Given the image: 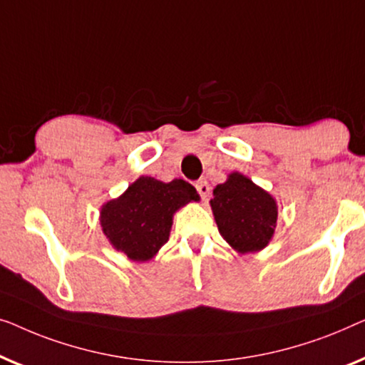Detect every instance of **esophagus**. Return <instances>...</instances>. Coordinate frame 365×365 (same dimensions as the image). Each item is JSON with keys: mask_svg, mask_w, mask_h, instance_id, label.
Instances as JSON below:
<instances>
[{"mask_svg": "<svg viewBox=\"0 0 365 365\" xmlns=\"http://www.w3.org/2000/svg\"><path fill=\"white\" fill-rule=\"evenodd\" d=\"M195 187H197L200 197H202L203 202H207L208 197H210V185H208V182L207 180H198Z\"/></svg>", "mask_w": 365, "mask_h": 365, "instance_id": "esophagus-1", "label": "esophagus"}]
</instances>
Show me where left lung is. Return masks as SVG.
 <instances>
[{"mask_svg":"<svg viewBox=\"0 0 365 365\" xmlns=\"http://www.w3.org/2000/svg\"><path fill=\"white\" fill-rule=\"evenodd\" d=\"M215 222L223 240L240 255L264 250L273 240L278 203L264 188L240 172L213 188L210 200Z\"/></svg>","mask_w":365,"mask_h":365,"instance_id":"left-lung-1","label":"left lung"}]
</instances>
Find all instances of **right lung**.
Returning <instances> with one entry per match:
<instances>
[{
  "instance_id": "obj_1",
  "label": "right lung",
  "mask_w": 365,
  "mask_h": 365,
  "mask_svg": "<svg viewBox=\"0 0 365 365\" xmlns=\"http://www.w3.org/2000/svg\"><path fill=\"white\" fill-rule=\"evenodd\" d=\"M200 195L180 178L160 182L138 177L120 197L101 207L99 223L112 248L137 263L152 259L168 241L173 215Z\"/></svg>"
}]
</instances>
